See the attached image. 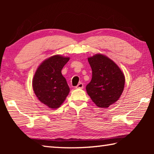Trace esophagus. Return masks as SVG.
Instances as JSON below:
<instances>
[{
  "label": "esophagus",
  "mask_w": 154,
  "mask_h": 154,
  "mask_svg": "<svg viewBox=\"0 0 154 154\" xmlns=\"http://www.w3.org/2000/svg\"><path fill=\"white\" fill-rule=\"evenodd\" d=\"M75 88H77V89H83V83H78V85H77V86L75 87Z\"/></svg>",
  "instance_id": "1"
}]
</instances>
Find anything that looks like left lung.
Here are the masks:
<instances>
[{
  "mask_svg": "<svg viewBox=\"0 0 154 154\" xmlns=\"http://www.w3.org/2000/svg\"><path fill=\"white\" fill-rule=\"evenodd\" d=\"M92 77L86 86L88 94L96 106L107 108L118 100L123 92L125 77L115 62L103 54L88 58Z\"/></svg>",
  "mask_w": 154,
  "mask_h": 154,
  "instance_id": "obj_1",
  "label": "left lung"
}]
</instances>
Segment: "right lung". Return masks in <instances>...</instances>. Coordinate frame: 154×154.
<instances>
[{"instance_id": "1", "label": "right lung", "mask_w": 154, "mask_h": 154, "mask_svg": "<svg viewBox=\"0 0 154 154\" xmlns=\"http://www.w3.org/2000/svg\"><path fill=\"white\" fill-rule=\"evenodd\" d=\"M69 59L60 55L51 56L38 66L34 75V92L41 103L50 109L60 107L70 92L61 72Z\"/></svg>"}]
</instances>
